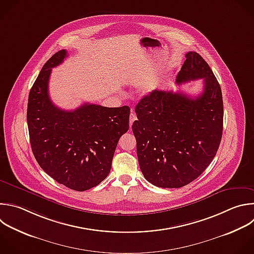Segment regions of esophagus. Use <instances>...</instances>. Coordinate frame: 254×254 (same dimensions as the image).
<instances>
[{"instance_id":"1","label":"esophagus","mask_w":254,"mask_h":254,"mask_svg":"<svg viewBox=\"0 0 254 254\" xmlns=\"http://www.w3.org/2000/svg\"><path fill=\"white\" fill-rule=\"evenodd\" d=\"M134 121H136V116H135L134 114H130V115H129V127H131L132 123H133Z\"/></svg>"}]
</instances>
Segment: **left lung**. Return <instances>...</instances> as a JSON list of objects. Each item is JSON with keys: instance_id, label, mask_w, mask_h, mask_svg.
I'll use <instances>...</instances> for the list:
<instances>
[{"instance_id": "8db88e82", "label": "left lung", "mask_w": 254, "mask_h": 254, "mask_svg": "<svg viewBox=\"0 0 254 254\" xmlns=\"http://www.w3.org/2000/svg\"><path fill=\"white\" fill-rule=\"evenodd\" d=\"M202 78L196 98L173 91H153L135 107L132 124L136 153L144 179L155 187L179 189L196 180L210 164L220 144L223 102L208 64L189 52L177 83Z\"/></svg>"}]
</instances>
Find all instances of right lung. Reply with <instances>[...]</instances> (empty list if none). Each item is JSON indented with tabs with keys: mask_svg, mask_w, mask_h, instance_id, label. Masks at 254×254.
Instances as JSON below:
<instances>
[{
	"mask_svg": "<svg viewBox=\"0 0 254 254\" xmlns=\"http://www.w3.org/2000/svg\"><path fill=\"white\" fill-rule=\"evenodd\" d=\"M66 57L61 50L44 64L30 91L27 122L32 150L43 171L59 184L84 191L109 176L118 141L129 128L130 110L93 104L74 111L56 107L49 79L52 68Z\"/></svg>",
	"mask_w": 254,
	"mask_h": 254,
	"instance_id": "1",
	"label": "right lung"
}]
</instances>
